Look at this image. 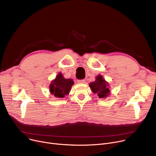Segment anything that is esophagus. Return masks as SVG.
Returning a JSON list of instances; mask_svg holds the SVG:
<instances>
[{"instance_id":"34e87169","label":"esophagus","mask_w":156,"mask_h":156,"mask_svg":"<svg viewBox=\"0 0 156 156\" xmlns=\"http://www.w3.org/2000/svg\"><path fill=\"white\" fill-rule=\"evenodd\" d=\"M77 82L78 83H85V80H77Z\"/></svg>"}]
</instances>
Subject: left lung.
I'll return each mask as SVG.
<instances>
[{"label": "left lung", "mask_w": 156, "mask_h": 156, "mask_svg": "<svg viewBox=\"0 0 156 156\" xmlns=\"http://www.w3.org/2000/svg\"><path fill=\"white\" fill-rule=\"evenodd\" d=\"M89 87L94 94H97L100 99H105L110 95L109 83L101 75L95 77V81L90 83Z\"/></svg>", "instance_id": "1"}]
</instances>
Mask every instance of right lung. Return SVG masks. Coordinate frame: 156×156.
<instances>
[{
    "instance_id": "right-lung-1",
    "label": "right lung",
    "mask_w": 156,
    "mask_h": 156,
    "mask_svg": "<svg viewBox=\"0 0 156 156\" xmlns=\"http://www.w3.org/2000/svg\"><path fill=\"white\" fill-rule=\"evenodd\" d=\"M74 85L73 79L65 78L60 72L51 81L49 85V91L52 95L57 98H64L69 94L72 86Z\"/></svg>"
}]
</instances>
